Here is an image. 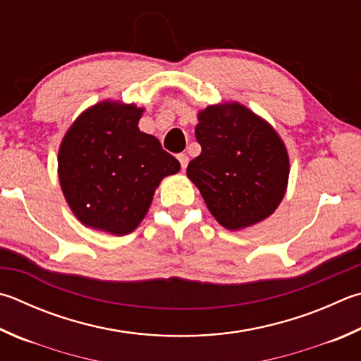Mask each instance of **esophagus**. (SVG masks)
<instances>
[{"instance_id": "esophagus-1", "label": "esophagus", "mask_w": 361, "mask_h": 361, "mask_svg": "<svg viewBox=\"0 0 361 361\" xmlns=\"http://www.w3.org/2000/svg\"><path fill=\"white\" fill-rule=\"evenodd\" d=\"M176 158H178V161H180V166H181V169L185 170V169H186V166H188V162H189V158H188V156L181 153V154L176 156Z\"/></svg>"}]
</instances>
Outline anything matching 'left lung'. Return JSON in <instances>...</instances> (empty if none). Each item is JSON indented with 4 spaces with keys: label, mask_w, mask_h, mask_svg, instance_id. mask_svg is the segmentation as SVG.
<instances>
[{
    "label": "left lung",
    "mask_w": 361,
    "mask_h": 361,
    "mask_svg": "<svg viewBox=\"0 0 361 361\" xmlns=\"http://www.w3.org/2000/svg\"><path fill=\"white\" fill-rule=\"evenodd\" d=\"M202 153L186 173L221 226L238 231L268 218L283 200L289 156L270 124L240 104L199 114Z\"/></svg>",
    "instance_id": "1"
}]
</instances>
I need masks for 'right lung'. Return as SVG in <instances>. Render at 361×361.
Returning <instances> with one entry per match:
<instances>
[{
    "label": "right lung",
    "instance_id": "1",
    "mask_svg": "<svg viewBox=\"0 0 361 361\" xmlns=\"http://www.w3.org/2000/svg\"><path fill=\"white\" fill-rule=\"evenodd\" d=\"M142 112L133 104H96L64 135L58 175L64 197L85 226L114 235L133 232L161 180L180 170L159 140L139 129Z\"/></svg>",
    "mask_w": 361,
    "mask_h": 361
}]
</instances>
